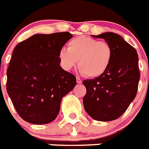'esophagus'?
<instances>
[{
  "label": "esophagus",
  "mask_w": 149,
  "mask_h": 149,
  "mask_svg": "<svg viewBox=\"0 0 149 149\" xmlns=\"http://www.w3.org/2000/svg\"><path fill=\"white\" fill-rule=\"evenodd\" d=\"M76 81H77V83H78V84H81V83L82 82L81 79L78 78V77H77V78H76Z\"/></svg>",
  "instance_id": "34e87169"
}]
</instances>
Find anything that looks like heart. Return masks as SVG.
<instances>
[{"mask_svg": "<svg viewBox=\"0 0 149 149\" xmlns=\"http://www.w3.org/2000/svg\"><path fill=\"white\" fill-rule=\"evenodd\" d=\"M113 49L108 42L88 36H78L68 43V49L62 48L58 54L61 65L71 70L78 60L81 74L88 78H98L104 74L112 61Z\"/></svg>", "mask_w": 149, "mask_h": 149, "instance_id": "1", "label": "heart"}]
</instances>
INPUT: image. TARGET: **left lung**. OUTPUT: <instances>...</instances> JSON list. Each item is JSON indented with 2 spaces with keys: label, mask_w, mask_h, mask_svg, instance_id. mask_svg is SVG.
I'll return each instance as SVG.
<instances>
[{
  "label": "left lung",
  "mask_w": 149,
  "mask_h": 149,
  "mask_svg": "<svg viewBox=\"0 0 149 149\" xmlns=\"http://www.w3.org/2000/svg\"><path fill=\"white\" fill-rule=\"evenodd\" d=\"M92 36L104 39L111 46L113 58L104 74L83 81L86 88L83 104L93 119L109 122L122 116L136 96L140 79L139 56L118 34L107 32Z\"/></svg>",
  "instance_id": "8db88e82"
}]
</instances>
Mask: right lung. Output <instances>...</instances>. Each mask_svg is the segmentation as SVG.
<instances>
[{
    "label": "right lung",
    "mask_w": 149,
    "mask_h": 149,
    "mask_svg": "<svg viewBox=\"0 0 149 149\" xmlns=\"http://www.w3.org/2000/svg\"><path fill=\"white\" fill-rule=\"evenodd\" d=\"M72 38L69 32L34 34L13 52L7 71V91L20 117L34 125L54 121L61 102L76 84L60 66L58 54Z\"/></svg>",
    "instance_id": "1"
}]
</instances>
